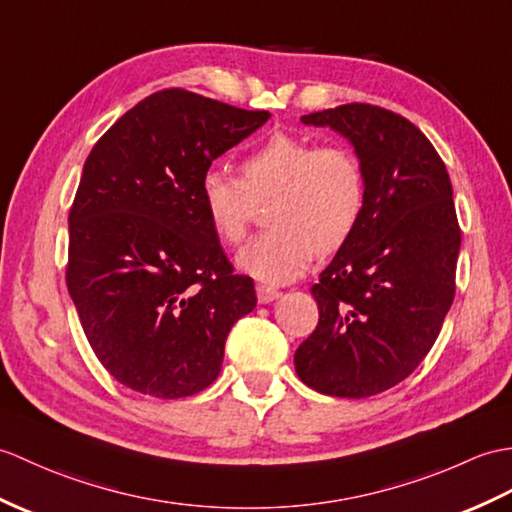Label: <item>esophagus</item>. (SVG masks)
Listing matches in <instances>:
<instances>
[{
    "label": "esophagus",
    "instance_id": "esophagus-1",
    "mask_svg": "<svg viewBox=\"0 0 512 512\" xmlns=\"http://www.w3.org/2000/svg\"><path fill=\"white\" fill-rule=\"evenodd\" d=\"M275 299H279V290L270 288V285H264V283L257 285V301H259L261 305L272 303Z\"/></svg>",
    "mask_w": 512,
    "mask_h": 512
}]
</instances>
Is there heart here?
Segmentation results:
<instances>
[{"instance_id": "b5f03b06", "label": "heart", "mask_w": 512, "mask_h": 512, "mask_svg": "<svg viewBox=\"0 0 512 512\" xmlns=\"http://www.w3.org/2000/svg\"><path fill=\"white\" fill-rule=\"evenodd\" d=\"M272 229L237 253L246 275L270 285L301 277L316 253L331 255L351 240L366 205L360 159L342 144L275 133L242 161V178L220 168L200 176V202L224 244H240L264 207Z\"/></svg>"}]
</instances>
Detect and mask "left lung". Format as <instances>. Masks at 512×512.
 <instances>
[{
    "label": "left lung",
    "instance_id": "8db88e82",
    "mask_svg": "<svg viewBox=\"0 0 512 512\" xmlns=\"http://www.w3.org/2000/svg\"><path fill=\"white\" fill-rule=\"evenodd\" d=\"M349 139L366 178L358 229L312 285L318 325L296 375L331 397L403 382L438 338L456 292L460 227L443 159L406 117L373 104L303 115Z\"/></svg>",
    "mask_w": 512,
    "mask_h": 512
}]
</instances>
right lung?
Instances as JSON below:
<instances>
[{"label":"right lung","instance_id":"1","mask_svg":"<svg viewBox=\"0 0 512 512\" xmlns=\"http://www.w3.org/2000/svg\"><path fill=\"white\" fill-rule=\"evenodd\" d=\"M185 89L124 113L93 146L69 211L67 290L102 366L159 399L220 375L224 342L255 310L200 202L211 161L268 122Z\"/></svg>","mask_w":512,"mask_h":512}]
</instances>
